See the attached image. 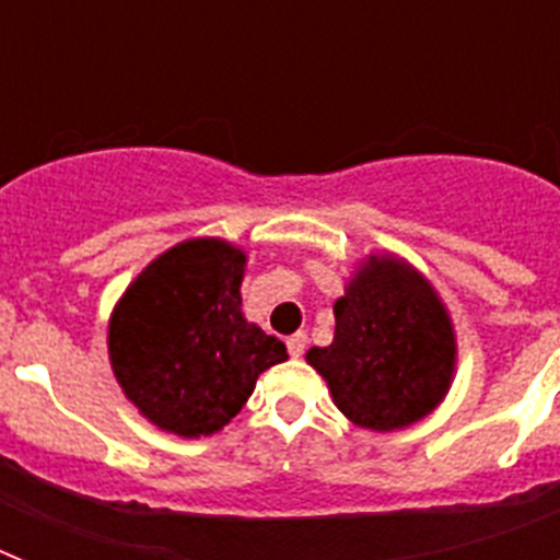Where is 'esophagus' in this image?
Listing matches in <instances>:
<instances>
[{
  "label": "esophagus",
  "mask_w": 560,
  "mask_h": 560,
  "mask_svg": "<svg viewBox=\"0 0 560 560\" xmlns=\"http://www.w3.org/2000/svg\"><path fill=\"white\" fill-rule=\"evenodd\" d=\"M305 345H308V336H305V334H291L289 339H285L289 355H294V359H300V355L305 353Z\"/></svg>",
  "instance_id": "34e87169"
}]
</instances>
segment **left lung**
Instances as JSON below:
<instances>
[{"label": "left lung", "instance_id": "left-lung-1", "mask_svg": "<svg viewBox=\"0 0 560 560\" xmlns=\"http://www.w3.org/2000/svg\"><path fill=\"white\" fill-rule=\"evenodd\" d=\"M328 348L305 353L355 427L395 432L446 398L457 339L434 285L404 257L370 255L334 303Z\"/></svg>", "mask_w": 560, "mask_h": 560}]
</instances>
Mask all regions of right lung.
<instances>
[{
    "label": "right lung",
    "instance_id": "obj_1",
    "mask_svg": "<svg viewBox=\"0 0 560 560\" xmlns=\"http://www.w3.org/2000/svg\"><path fill=\"white\" fill-rule=\"evenodd\" d=\"M246 255L221 237H190L137 275L108 319V361L126 398L162 432L224 429L257 384L289 359L277 336L246 323Z\"/></svg>",
    "mask_w": 560,
    "mask_h": 560
}]
</instances>
